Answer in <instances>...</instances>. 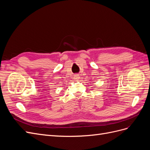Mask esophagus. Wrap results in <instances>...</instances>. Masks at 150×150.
Segmentation results:
<instances>
[{
	"label": "esophagus",
	"mask_w": 150,
	"mask_h": 150,
	"mask_svg": "<svg viewBox=\"0 0 150 150\" xmlns=\"http://www.w3.org/2000/svg\"><path fill=\"white\" fill-rule=\"evenodd\" d=\"M74 79H75V80H78V79H79V76L78 75V74H76V75L74 76Z\"/></svg>",
	"instance_id": "esophagus-1"
}]
</instances>
